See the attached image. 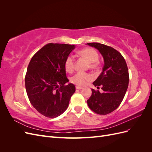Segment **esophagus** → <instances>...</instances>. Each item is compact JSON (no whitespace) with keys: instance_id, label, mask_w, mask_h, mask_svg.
Here are the masks:
<instances>
[{"instance_id":"obj_1","label":"esophagus","mask_w":152,"mask_h":152,"mask_svg":"<svg viewBox=\"0 0 152 152\" xmlns=\"http://www.w3.org/2000/svg\"><path fill=\"white\" fill-rule=\"evenodd\" d=\"M75 88L77 89H83V87H80V86H77L76 87H75Z\"/></svg>"}]
</instances>
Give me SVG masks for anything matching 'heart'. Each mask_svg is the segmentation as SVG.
Returning a JSON list of instances; mask_svg holds the SVG:
<instances>
[{
	"instance_id": "heart-1",
	"label": "heart",
	"mask_w": 152,
	"mask_h": 152,
	"mask_svg": "<svg viewBox=\"0 0 152 152\" xmlns=\"http://www.w3.org/2000/svg\"><path fill=\"white\" fill-rule=\"evenodd\" d=\"M80 56L84 58L89 62V66L91 70H96L99 66L98 62L99 55L96 50L93 48H84L79 51ZM65 69L68 73H72L74 70V58L71 55L66 57L65 61ZM91 76L87 73L78 72L72 77L71 82L79 86H83L91 80Z\"/></svg>"
}]
</instances>
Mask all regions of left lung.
I'll list each match as a JSON object with an SVG mask.
<instances>
[{"mask_svg": "<svg viewBox=\"0 0 152 152\" xmlns=\"http://www.w3.org/2000/svg\"><path fill=\"white\" fill-rule=\"evenodd\" d=\"M97 49L103 57L102 72L93 85L102 93L92 89V94L87 101L91 110L99 115H107L116 110L125 96L129 80L125 59L113 48L98 42L87 43Z\"/></svg>", "mask_w": 152, "mask_h": 152, "instance_id": "1", "label": "left lung"}]
</instances>
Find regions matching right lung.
Listing matches in <instances>:
<instances>
[{
    "label": "right lung",
    "instance_id": "1",
    "mask_svg": "<svg viewBox=\"0 0 152 152\" xmlns=\"http://www.w3.org/2000/svg\"><path fill=\"white\" fill-rule=\"evenodd\" d=\"M75 45L49 43L31 58L25 75V88L30 103L44 116L55 118L68 107L75 92L66 75L65 61Z\"/></svg>",
    "mask_w": 152,
    "mask_h": 152
}]
</instances>
